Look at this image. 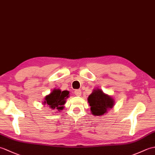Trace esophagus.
I'll return each instance as SVG.
<instances>
[{"label":"esophagus","instance_id":"1","mask_svg":"<svg viewBox=\"0 0 155 155\" xmlns=\"http://www.w3.org/2000/svg\"><path fill=\"white\" fill-rule=\"evenodd\" d=\"M81 90H76L75 91H74V94H75V95H77V96H81Z\"/></svg>","mask_w":155,"mask_h":155}]
</instances>
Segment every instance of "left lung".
Listing matches in <instances>:
<instances>
[{
  "mask_svg": "<svg viewBox=\"0 0 155 155\" xmlns=\"http://www.w3.org/2000/svg\"><path fill=\"white\" fill-rule=\"evenodd\" d=\"M88 103L91 106V113L94 116H102L112 109L114 105V98L102 91L101 88H95L88 98Z\"/></svg>",
  "mask_w": 155,
  "mask_h": 155,
  "instance_id": "left-lung-1",
  "label": "left lung"
}]
</instances>
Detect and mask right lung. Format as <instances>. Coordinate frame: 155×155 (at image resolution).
I'll return each mask as SVG.
<instances>
[{"label": "right lung", "mask_w": 155, "mask_h": 155, "mask_svg": "<svg viewBox=\"0 0 155 155\" xmlns=\"http://www.w3.org/2000/svg\"><path fill=\"white\" fill-rule=\"evenodd\" d=\"M69 97V91H63L61 89H54L51 92V93L47 94L45 97V100L42 103L44 106H47L52 110H55L58 112H61L64 109V104L66 103V100Z\"/></svg>", "instance_id": "1"}]
</instances>
